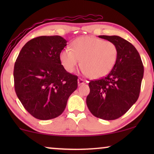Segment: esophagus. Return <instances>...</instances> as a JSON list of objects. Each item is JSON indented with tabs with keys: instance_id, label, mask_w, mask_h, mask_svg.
Masks as SVG:
<instances>
[{
	"instance_id": "1",
	"label": "esophagus",
	"mask_w": 154,
	"mask_h": 154,
	"mask_svg": "<svg viewBox=\"0 0 154 154\" xmlns=\"http://www.w3.org/2000/svg\"><path fill=\"white\" fill-rule=\"evenodd\" d=\"M84 83H85V81H84V80L81 79V78H79V79H78V84H79V86L83 85Z\"/></svg>"
}]
</instances>
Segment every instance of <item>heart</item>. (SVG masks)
I'll use <instances>...</instances> for the list:
<instances>
[{"label":"heart","instance_id":"heart-1","mask_svg":"<svg viewBox=\"0 0 154 154\" xmlns=\"http://www.w3.org/2000/svg\"><path fill=\"white\" fill-rule=\"evenodd\" d=\"M119 49L111 41L93 36L78 38L72 43V49L65 48L60 52L61 63L69 73H73L81 64L82 71L91 79L108 74L116 62Z\"/></svg>","mask_w":154,"mask_h":154}]
</instances>
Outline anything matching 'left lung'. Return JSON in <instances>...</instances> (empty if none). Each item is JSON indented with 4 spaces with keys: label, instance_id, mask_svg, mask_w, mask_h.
Segmentation results:
<instances>
[{
    "label": "left lung",
    "instance_id": "left-lung-1",
    "mask_svg": "<svg viewBox=\"0 0 154 154\" xmlns=\"http://www.w3.org/2000/svg\"><path fill=\"white\" fill-rule=\"evenodd\" d=\"M115 43L119 55L106 76L89 83L87 106L95 117L115 120L127 112L140 95L144 75L140 55L133 45L118 35H99Z\"/></svg>",
    "mask_w": 154,
    "mask_h": 154
}]
</instances>
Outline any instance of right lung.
Listing matches in <instances>:
<instances>
[{
	"label": "right lung",
	"mask_w": 154,
	"mask_h": 154,
	"mask_svg": "<svg viewBox=\"0 0 154 154\" xmlns=\"http://www.w3.org/2000/svg\"><path fill=\"white\" fill-rule=\"evenodd\" d=\"M60 35L33 38L22 48L14 67V89L25 109L35 119L62 114L78 77L65 70L60 54L67 44Z\"/></svg>",
	"instance_id": "1"
}]
</instances>
